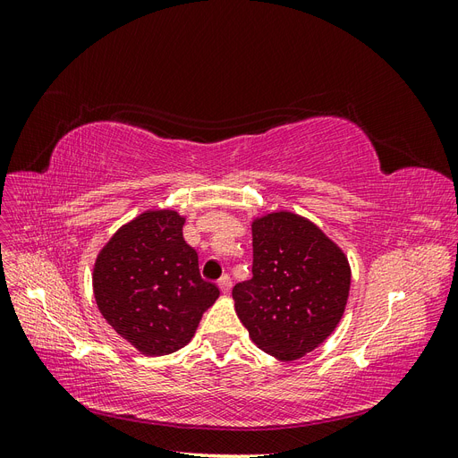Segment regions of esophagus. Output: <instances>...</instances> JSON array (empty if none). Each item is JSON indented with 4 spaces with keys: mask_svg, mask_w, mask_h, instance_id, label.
Here are the masks:
<instances>
[{
    "mask_svg": "<svg viewBox=\"0 0 458 458\" xmlns=\"http://www.w3.org/2000/svg\"><path fill=\"white\" fill-rule=\"evenodd\" d=\"M219 290H221V294H229L231 293V276L229 275H224L219 279Z\"/></svg>",
    "mask_w": 458,
    "mask_h": 458,
    "instance_id": "esophagus-1",
    "label": "esophagus"
}]
</instances>
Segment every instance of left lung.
Segmentation results:
<instances>
[{
    "label": "left lung",
    "instance_id": "8db88e82",
    "mask_svg": "<svg viewBox=\"0 0 458 458\" xmlns=\"http://www.w3.org/2000/svg\"><path fill=\"white\" fill-rule=\"evenodd\" d=\"M252 279L233 288L234 311L261 352L296 361L342 321L352 267L311 219L273 210L252 219Z\"/></svg>",
    "mask_w": 458,
    "mask_h": 458
}]
</instances>
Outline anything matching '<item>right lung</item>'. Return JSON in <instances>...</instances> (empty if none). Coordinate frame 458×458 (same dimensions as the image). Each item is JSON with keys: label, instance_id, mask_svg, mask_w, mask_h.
Instances as JSON below:
<instances>
[{"label": "right lung", "instance_id": "1", "mask_svg": "<svg viewBox=\"0 0 458 458\" xmlns=\"http://www.w3.org/2000/svg\"><path fill=\"white\" fill-rule=\"evenodd\" d=\"M185 216L150 208L123 224L93 263V296L105 321L143 355H168L191 342L219 298L202 281L183 239Z\"/></svg>", "mask_w": 458, "mask_h": 458}]
</instances>
